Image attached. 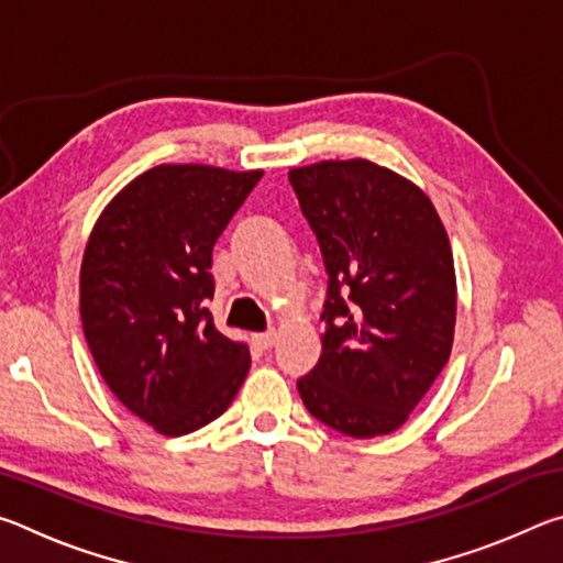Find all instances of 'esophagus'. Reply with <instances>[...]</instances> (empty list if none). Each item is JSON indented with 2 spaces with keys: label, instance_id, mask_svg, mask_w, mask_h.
<instances>
[{
  "label": "esophagus",
  "instance_id": "esophagus-1",
  "mask_svg": "<svg viewBox=\"0 0 563 563\" xmlns=\"http://www.w3.org/2000/svg\"><path fill=\"white\" fill-rule=\"evenodd\" d=\"M275 338H278V332H275V330L258 332V335H255V345H258L261 350H268V347L275 345Z\"/></svg>",
  "mask_w": 563,
  "mask_h": 563
}]
</instances>
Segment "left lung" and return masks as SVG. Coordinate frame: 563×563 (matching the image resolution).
I'll list each match as a JSON object with an SVG mask.
<instances>
[{"label": "left lung", "mask_w": 563, "mask_h": 563, "mask_svg": "<svg viewBox=\"0 0 563 563\" xmlns=\"http://www.w3.org/2000/svg\"><path fill=\"white\" fill-rule=\"evenodd\" d=\"M290 186L328 271L322 355L298 393L347 437L395 432L452 352L450 238L422 190L373 161L292 168Z\"/></svg>", "instance_id": "obj_1"}]
</instances>
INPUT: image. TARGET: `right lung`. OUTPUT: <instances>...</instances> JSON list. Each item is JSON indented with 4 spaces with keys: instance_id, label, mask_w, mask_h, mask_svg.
Wrapping results in <instances>:
<instances>
[{
    "instance_id": "add662e5",
    "label": "right lung",
    "mask_w": 563,
    "mask_h": 563,
    "mask_svg": "<svg viewBox=\"0 0 563 563\" xmlns=\"http://www.w3.org/2000/svg\"><path fill=\"white\" fill-rule=\"evenodd\" d=\"M263 170L156 166L133 178L93 225L79 308L103 383L161 434L221 417L251 352L216 330L213 245Z\"/></svg>"
}]
</instances>
